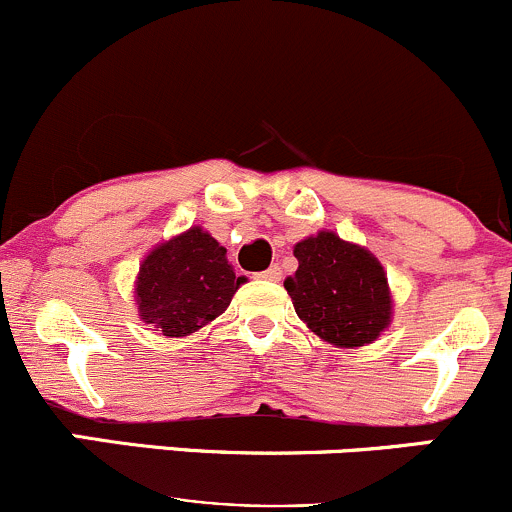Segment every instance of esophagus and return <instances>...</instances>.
<instances>
[{"label": "esophagus", "mask_w": 512, "mask_h": 512, "mask_svg": "<svg viewBox=\"0 0 512 512\" xmlns=\"http://www.w3.org/2000/svg\"><path fill=\"white\" fill-rule=\"evenodd\" d=\"M258 278H266V281H278V278L283 276V271H281V266H278V263H273V266H268L266 271H261V273H256Z\"/></svg>", "instance_id": "1"}]
</instances>
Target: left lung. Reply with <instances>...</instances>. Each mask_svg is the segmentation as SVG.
<instances>
[{"label":"left lung","mask_w":512,"mask_h":512,"mask_svg":"<svg viewBox=\"0 0 512 512\" xmlns=\"http://www.w3.org/2000/svg\"><path fill=\"white\" fill-rule=\"evenodd\" d=\"M293 254L298 271L283 286L298 318L315 335L340 347L377 340L392 315L387 276L377 258L333 231L300 241Z\"/></svg>","instance_id":"8db88e82"}]
</instances>
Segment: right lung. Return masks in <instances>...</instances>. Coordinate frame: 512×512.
Listing matches in <instances>:
<instances>
[{
	"label": "right lung",
	"mask_w": 512,
	"mask_h": 512,
	"mask_svg": "<svg viewBox=\"0 0 512 512\" xmlns=\"http://www.w3.org/2000/svg\"><path fill=\"white\" fill-rule=\"evenodd\" d=\"M244 281L226 261L224 246L194 226L142 261L135 295L147 325L182 337L224 313Z\"/></svg>",
	"instance_id": "add662e5"
}]
</instances>
